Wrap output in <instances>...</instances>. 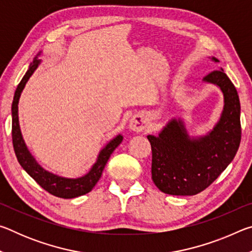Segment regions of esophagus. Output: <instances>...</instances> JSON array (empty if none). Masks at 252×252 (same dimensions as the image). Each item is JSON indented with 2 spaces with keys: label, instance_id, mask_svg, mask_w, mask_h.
Returning <instances> with one entry per match:
<instances>
[{
  "label": "esophagus",
  "instance_id": "1",
  "mask_svg": "<svg viewBox=\"0 0 252 252\" xmlns=\"http://www.w3.org/2000/svg\"><path fill=\"white\" fill-rule=\"evenodd\" d=\"M148 122H149V119L146 114L140 113V114H136V116H134L131 119L129 126L132 131L142 132L147 127Z\"/></svg>",
  "mask_w": 252,
  "mask_h": 252
}]
</instances>
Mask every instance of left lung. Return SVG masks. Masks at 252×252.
Listing matches in <instances>:
<instances>
[{"mask_svg":"<svg viewBox=\"0 0 252 252\" xmlns=\"http://www.w3.org/2000/svg\"><path fill=\"white\" fill-rule=\"evenodd\" d=\"M203 80L218 85L224 97L220 121L210 133L191 140L182 121L172 120L159 136L148 135L152 180L167 194L193 195L207 189L233 160L240 146V101L233 83L223 70L212 71Z\"/></svg>","mask_w":252,"mask_h":252,"instance_id":"left-lung-1","label":"left lung"}]
</instances>
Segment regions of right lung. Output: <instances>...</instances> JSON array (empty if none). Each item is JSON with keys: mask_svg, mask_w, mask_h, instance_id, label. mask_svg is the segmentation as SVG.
Here are the masks:
<instances>
[{"mask_svg": "<svg viewBox=\"0 0 252 252\" xmlns=\"http://www.w3.org/2000/svg\"><path fill=\"white\" fill-rule=\"evenodd\" d=\"M40 64L39 60H34L30 64L29 70L23 76L19 83L16 91L14 93L13 103H12V142H13V148L15 156L18 158L19 163L21 164L25 171L31 176L39 185L43 188L49 193L55 195L59 198L72 199L75 197H80L85 193L90 192L93 187L96 185L101 178V174L103 172L106 162H108L110 156L116 150V148L122 142L123 136L118 135L112 141L106 144L100 152L97 160L93 165L92 169L85 174L82 178L78 179H66L62 178L55 174L45 171L43 168H41L35 159L31 156V153L28 150L27 146L23 141L22 134H21L20 126H19V116H18V104L19 99L22 90L27 84L30 76L33 74V72L36 70L37 65Z\"/></svg>", "mask_w": 252, "mask_h": 252, "instance_id": "obj_1", "label": "right lung"}]
</instances>
